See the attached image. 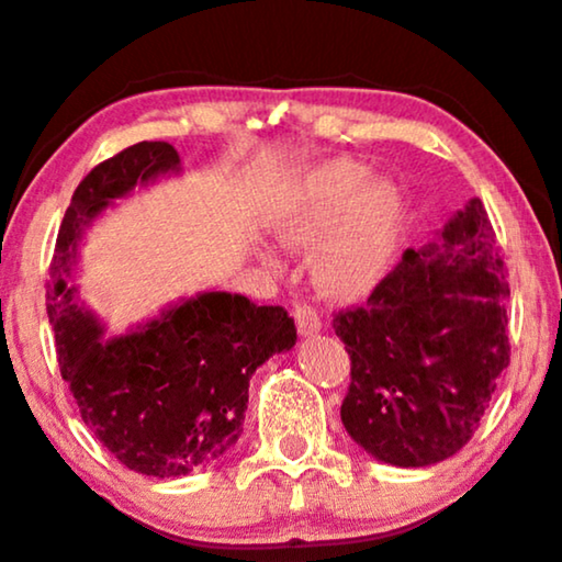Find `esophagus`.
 Listing matches in <instances>:
<instances>
[{
    "label": "esophagus",
    "instance_id": "esophagus-1",
    "mask_svg": "<svg viewBox=\"0 0 562 562\" xmlns=\"http://www.w3.org/2000/svg\"><path fill=\"white\" fill-rule=\"evenodd\" d=\"M293 316H295V327H299L301 335H314L322 329L319 308L311 306V303H295Z\"/></svg>",
    "mask_w": 562,
    "mask_h": 562
}]
</instances>
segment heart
Returning <instances> with one entry per match:
<instances>
[{
  "label": "heart",
  "mask_w": 562,
  "mask_h": 562,
  "mask_svg": "<svg viewBox=\"0 0 562 562\" xmlns=\"http://www.w3.org/2000/svg\"><path fill=\"white\" fill-rule=\"evenodd\" d=\"M353 161H329L295 191L280 216L282 240L311 246L327 235L346 212L342 225L319 248L314 261L316 282L335 295H356L382 272L403 220V201L395 186L374 182Z\"/></svg>",
  "instance_id": "heart-1"
}]
</instances>
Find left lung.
Instances as JSON below:
<instances>
[{
  "mask_svg": "<svg viewBox=\"0 0 562 562\" xmlns=\"http://www.w3.org/2000/svg\"><path fill=\"white\" fill-rule=\"evenodd\" d=\"M508 295L490 214L471 199L442 240L408 248L367 303L335 314L350 356L348 435L403 469L465 448L510 363Z\"/></svg>",
  "mask_w": 562,
  "mask_h": 562,
  "instance_id": "left-lung-1",
  "label": "left lung"
}]
</instances>
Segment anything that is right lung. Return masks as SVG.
<instances>
[{
    "mask_svg": "<svg viewBox=\"0 0 562 562\" xmlns=\"http://www.w3.org/2000/svg\"><path fill=\"white\" fill-rule=\"evenodd\" d=\"M178 165L170 144L140 140L93 167L59 225L46 282L59 371L83 424L120 463L157 479L186 476L225 456L243 431L256 367L295 346L293 316L282 306H256L246 295L204 293L112 340L76 303L65 277L80 229L138 182Z\"/></svg>",
    "mask_w": 562,
    "mask_h": 562,
    "instance_id": "obj_1",
    "label": "right lung"
}]
</instances>
